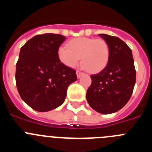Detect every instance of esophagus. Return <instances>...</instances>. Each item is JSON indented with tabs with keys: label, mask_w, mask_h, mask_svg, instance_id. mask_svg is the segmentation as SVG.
<instances>
[{
	"label": "esophagus",
	"mask_w": 152,
	"mask_h": 152,
	"mask_svg": "<svg viewBox=\"0 0 152 152\" xmlns=\"http://www.w3.org/2000/svg\"><path fill=\"white\" fill-rule=\"evenodd\" d=\"M76 74H77V78H80V77H81V75H84V74H83L82 72H80V71H77V72H76Z\"/></svg>",
	"instance_id": "34e87169"
}]
</instances>
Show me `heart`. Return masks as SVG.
<instances>
[{"instance_id":"b5f03b06","label":"heart","mask_w":152,"mask_h":152,"mask_svg":"<svg viewBox=\"0 0 152 152\" xmlns=\"http://www.w3.org/2000/svg\"><path fill=\"white\" fill-rule=\"evenodd\" d=\"M58 58L66 66L74 68L81 60L83 67L91 73L101 72L110 59V48L103 39L80 37L70 40L58 49Z\"/></svg>"}]
</instances>
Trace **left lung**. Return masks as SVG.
<instances>
[{"instance_id": "obj_1", "label": "left lung", "mask_w": 152, "mask_h": 152, "mask_svg": "<svg viewBox=\"0 0 152 152\" xmlns=\"http://www.w3.org/2000/svg\"><path fill=\"white\" fill-rule=\"evenodd\" d=\"M108 44L110 59L100 73L91 75L92 83L87 91L91 108L102 114L121 110L128 103L135 84L132 52L129 47L116 36L99 34Z\"/></svg>"}]
</instances>
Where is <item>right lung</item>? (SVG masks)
I'll use <instances>...</instances> for the list:
<instances>
[{
  "label": "right lung",
  "instance_id": "right-lung-1",
  "mask_svg": "<svg viewBox=\"0 0 152 152\" xmlns=\"http://www.w3.org/2000/svg\"><path fill=\"white\" fill-rule=\"evenodd\" d=\"M65 40L59 34L37 35L20 49L16 83L22 100L39 112H47L64 103L67 89L77 80L75 70L64 65L58 49Z\"/></svg>",
  "mask_w": 152,
  "mask_h": 152
}]
</instances>
